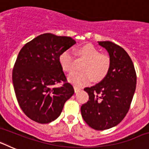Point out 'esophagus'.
<instances>
[{
	"label": "esophagus",
	"mask_w": 149,
	"mask_h": 149,
	"mask_svg": "<svg viewBox=\"0 0 149 149\" xmlns=\"http://www.w3.org/2000/svg\"><path fill=\"white\" fill-rule=\"evenodd\" d=\"M74 92H75V93H77L78 91L81 90V88L78 87V86H74Z\"/></svg>",
	"instance_id": "obj_1"
}]
</instances>
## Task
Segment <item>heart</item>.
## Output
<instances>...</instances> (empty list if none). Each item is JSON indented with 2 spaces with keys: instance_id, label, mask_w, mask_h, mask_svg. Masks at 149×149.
Wrapping results in <instances>:
<instances>
[{
  "instance_id": "1",
  "label": "heart",
  "mask_w": 149,
  "mask_h": 149,
  "mask_svg": "<svg viewBox=\"0 0 149 149\" xmlns=\"http://www.w3.org/2000/svg\"><path fill=\"white\" fill-rule=\"evenodd\" d=\"M76 55L84 60L81 67V72H73L68 75V81L75 86H85L91 81H102L107 75L111 60L107 54H101V51L92 44H85L76 49ZM59 63L62 69L70 73L74 70V61L70 51L66 50L59 56Z\"/></svg>"
}]
</instances>
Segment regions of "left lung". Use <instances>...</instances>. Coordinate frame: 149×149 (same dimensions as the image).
<instances>
[{"instance_id": "1", "label": "left lung", "mask_w": 149, "mask_h": 149, "mask_svg": "<svg viewBox=\"0 0 149 149\" xmlns=\"http://www.w3.org/2000/svg\"><path fill=\"white\" fill-rule=\"evenodd\" d=\"M98 44L108 51L111 66L101 82L84 89L89 101L81 111L89 127L103 131L117 125L125 117L136 89V74L131 57L122 47L110 41Z\"/></svg>"}]
</instances>
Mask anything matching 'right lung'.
<instances>
[{
  "label": "right lung",
  "mask_w": 149,
  "mask_h": 149,
  "mask_svg": "<svg viewBox=\"0 0 149 149\" xmlns=\"http://www.w3.org/2000/svg\"><path fill=\"white\" fill-rule=\"evenodd\" d=\"M75 43L68 36L44 33L24 45L18 53L13 69V87L21 109L34 122L55 120L74 93L59 56ZM59 83L61 85L57 87Z\"/></svg>",
  "instance_id": "obj_1"
}]
</instances>
